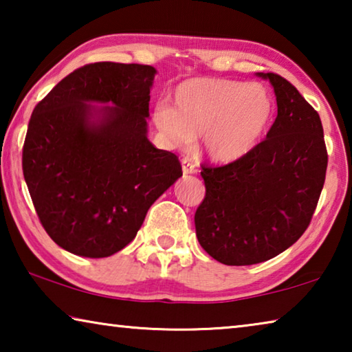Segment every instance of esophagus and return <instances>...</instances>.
Masks as SVG:
<instances>
[{"label": "esophagus", "instance_id": "34e87169", "mask_svg": "<svg viewBox=\"0 0 352 352\" xmlns=\"http://www.w3.org/2000/svg\"><path fill=\"white\" fill-rule=\"evenodd\" d=\"M182 168H183V174L188 175V174H195L197 169H195V166L189 162V160L184 158L182 162Z\"/></svg>", "mask_w": 352, "mask_h": 352}]
</instances>
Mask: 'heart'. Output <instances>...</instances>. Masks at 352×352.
I'll return each instance as SVG.
<instances>
[{
    "instance_id": "1",
    "label": "heart",
    "mask_w": 352,
    "mask_h": 352,
    "mask_svg": "<svg viewBox=\"0 0 352 352\" xmlns=\"http://www.w3.org/2000/svg\"><path fill=\"white\" fill-rule=\"evenodd\" d=\"M172 104L155 107V124L168 144L188 147L201 136V148L217 163L252 153L269 129L275 104L258 82L194 77L175 87Z\"/></svg>"
}]
</instances>
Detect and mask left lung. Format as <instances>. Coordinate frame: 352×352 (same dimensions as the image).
<instances>
[{"instance_id": "left-lung-1", "label": "left lung", "mask_w": 352, "mask_h": 352, "mask_svg": "<svg viewBox=\"0 0 352 352\" xmlns=\"http://www.w3.org/2000/svg\"><path fill=\"white\" fill-rule=\"evenodd\" d=\"M269 79L278 116L245 158L201 166L206 194L195 211V234L225 265L269 261L300 239L323 189L327 152L318 113L289 80Z\"/></svg>"}]
</instances>
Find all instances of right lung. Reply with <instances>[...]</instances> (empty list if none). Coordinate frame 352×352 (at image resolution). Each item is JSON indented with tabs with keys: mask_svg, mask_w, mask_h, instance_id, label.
<instances>
[{
	"mask_svg": "<svg viewBox=\"0 0 352 352\" xmlns=\"http://www.w3.org/2000/svg\"><path fill=\"white\" fill-rule=\"evenodd\" d=\"M155 74L148 65L90 63L35 105L23 174L45 231L69 253H118L135 239L153 201L183 175L177 155L147 140Z\"/></svg>",
	"mask_w": 352,
	"mask_h": 352,
	"instance_id": "add662e5",
	"label": "right lung"
}]
</instances>
